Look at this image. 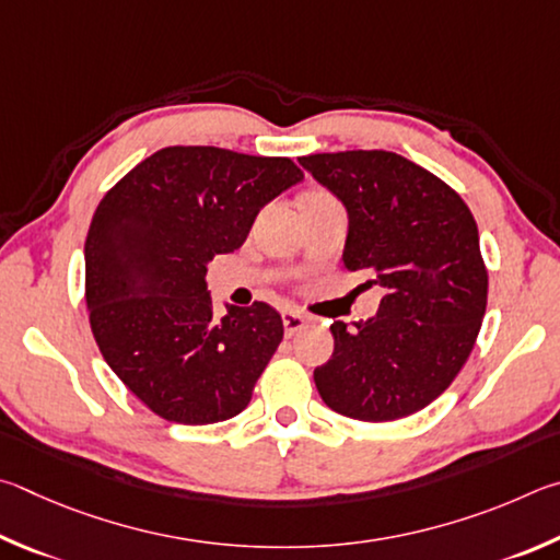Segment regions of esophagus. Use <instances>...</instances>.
<instances>
[{
    "label": "esophagus",
    "instance_id": "esophagus-1",
    "mask_svg": "<svg viewBox=\"0 0 560 560\" xmlns=\"http://www.w3.org/2000/svg\"><path fill=\"white\" fill-rule=\"evenodd\" d=\"M282 325H285V335L292 337V335H298V331L307 325V319H305V315H302V312L288 310V312H282Z\"/></svg>",
    "mask_w": 560,
    "mask_h": 560
}]
</instances>
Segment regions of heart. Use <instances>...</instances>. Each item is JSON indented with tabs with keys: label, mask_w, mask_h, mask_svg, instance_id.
I'll use <instances>...</instances> for the list:
<instances>
[{
	"label": "heart",
	"mask_w": 560,
	"mask_h": 560,
	"mask_svg": "<svg viewBox=\"0 0 560 560\" xmlns=\"http://www.w3.org/2000/svg\"><path fill=\"white\" fill-rule=\"evenodd\" d=\"M322 196H329V194H325V191H307L305 196H302V199H322Z\"/></svg>",
	"instance_id": "1"
}]
</instances>
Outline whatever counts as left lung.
Here are the masks:
<instances>
[{"label": "left lung", "mask_w": 560, "mask_h": 560, "mask_svg": "<svg viewBox=\"0 0 560 560\" xmlns=\"http://www.w3.org/2000/svg\"><path fill=\"white\" fill-rule=\"evenodd\" d=\"M349 213L347 270L386 290L374 319L331 325L315 384L337 413L386 423L443 394L472 354L489 275L472 211L433 172L386 150L300 156Z\"/></svg>", "instance_id": "1"}]
</instances>
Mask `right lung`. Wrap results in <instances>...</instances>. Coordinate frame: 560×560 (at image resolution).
<instances>
[{
  "label": "right lung",
  "mask_w": 560,
  "mask_h": 560,
  "mask_svg": "<svg viewBox=\"0 0 560 560\" xmlns=\"http://www.w3.org/2000/svg\"><path fill=\"white\" fill-rule=\"evenodd\" d=\"M302 179L290 156L164 147L103 196L85 238V305L117 378L170 423L238 416L282 341L265 302L215 317L206 262Z\"/></svg>",
  "instance_id": "1"
}]
</instances>
